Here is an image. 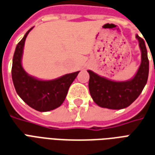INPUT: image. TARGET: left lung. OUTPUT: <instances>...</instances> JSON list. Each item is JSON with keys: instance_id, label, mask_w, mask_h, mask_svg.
<instances>
[{"instance_id": "8db88e82", "label": "left lung", "mask_w": 155, "mask_h": 155, "mask_svg": "<svg viewBox=\"0 0 155 155\" xmlns=\"http://www.w3.org/2000/svg\"><path fill=\"white\" fill-rule=\"evenodd\" d=\"M135 37L141 51V64L133 78L116 82L87 70L90 75L89 91L99 107L113 110L123 109L134 102L143 91L149 76V59L144 39L138 35Z\"/></svg>"}]
</instances>
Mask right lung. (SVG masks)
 I'll use <instances>...</instances> for the list:
<instances>
[{"label": "right lung", "mask_w": 155, "mask_h": 155, "mask_svg": "<svg viewBox=\"0 0 155 155\" xmlns=\"http://www.w3.org/2000/svg\"><path fill=\"white\" fill-rule=\"evenodd\" d=\"M28 30L15 50L12 63V81L17 94L25 103L38 111H49L60 107L64 102L70 85L80 71L68 73L53 80H40L30 76L21 64L24 46Z\"/></svg>", "instance_id": "add662e5"}]
</instances>
